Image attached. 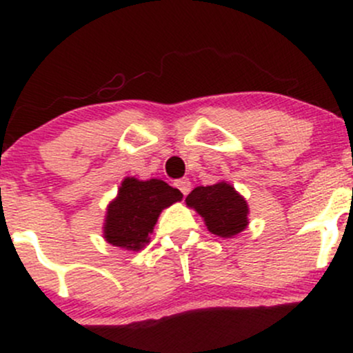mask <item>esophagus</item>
Wrapping results in <instances>:
<instances>
[{"label":"esophagus","instance_id":"obj_1","mask_svg":"<svg viewBox=\"0 0 353 353\" xmlns=\"http://www.w3.org/2000/svg\"><path fill=\"white\" fill-rule=\"evenodd\" d=\"M174 185H176V188L179 189L181 192L184 194V196H188V194H189V190H190V181L188 179V177H182V179H177L176 184H174Z\"/></svg>","mask_w":353,"mask_h":353}]
</instances>
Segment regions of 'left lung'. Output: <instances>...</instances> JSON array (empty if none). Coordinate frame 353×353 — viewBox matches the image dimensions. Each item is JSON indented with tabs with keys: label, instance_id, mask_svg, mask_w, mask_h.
<instances>
[{
	"label": "left lung",
	"instance_id": "left-lung-1",
	"mask_svg": "<svg viewBox=\"0 0 353 353\" xmlns=\"http://www.w3.org/2000/svg\"><path fill=\"white\" fill-rule=\"evenodd\" d=\"M189 208H194L204 217L212 234L232 237L247 228V202L228 182L214 185H199L185 197Z\"/></svg>",
	"mask_w": 353,
	"mask_h": 353
}]
</instances>
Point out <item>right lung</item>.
I'll use <instances>...</instances> for the list:
<instances>
[{
  "mask_svg": "<svg viewBox=\"0 0 353 353\" xmlns=\"http://www.w3.org/2000/svg\"><path fill=\"white\" fill-rule=\"evenodd\" d=\"M181 199V190L168 182L128 177L121 184L116 201L109 204L104 237L112 245L129 250L143 249L161 210Z\"/></svg>",
  "mask_w": 353,
  "mask_h": 353,
  "instance_id": "obj_1",
  "label": "right lung"
}]
</instances>
